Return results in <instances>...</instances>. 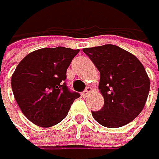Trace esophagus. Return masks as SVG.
Returning <instances> with one entry per match:
<instances>
[{
  "instance_id": "esophagus-1",
  "label": "esophagus",
  "mask_w": 159,
  "mask_h": 159,
  "mask_svg": "<svg viewBox=\"0 0 159 159\" xmlns=\"http://www.w3.org/2000/svg\"><path fill=\"white\" fill-rule=\"evenodd\" d=\"M90 93H92V88H90V86H88V88L83 92V97H88Z\"/></svg>"
}]
</instances>
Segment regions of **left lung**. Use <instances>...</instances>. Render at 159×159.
<instances>
[{"mask_svg": "<svg viewBox=\"0 0 159 159\" xmlns=\"http://www.w3.org/2000/svg\"><path fill=\"white\" fill-rule=\"evenodd\" d=\"M99 70L104 104L92 114L99 125L116 128L134 120L144 107L150 81L139 59L114 45L84 48Z\"/></svg>", "mask_w": 159, "mask_h": 159, "instance_id": "8db88e82", "label": "left lung"}]
</instances>
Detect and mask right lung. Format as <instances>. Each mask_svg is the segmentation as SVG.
Masks as SVG:
<instances>
[{
    "label": "right lung",
    "mask_w": 159,
    "mask_h": 159,
    "mask_svg": "<svg viewBox=\"0 0 159 159\" xmlns=\"http://www.w3.org/2000/svg\"><path fill=\"white\" fill-rule=\"evenodd\" d=\"M80 50L39 48L25 56L11 75V89L20 111L42 127L57 125L80 94L66 85V70Z\"/></svg>",
    "instance_id": "add662e5"
}]
</instances>
